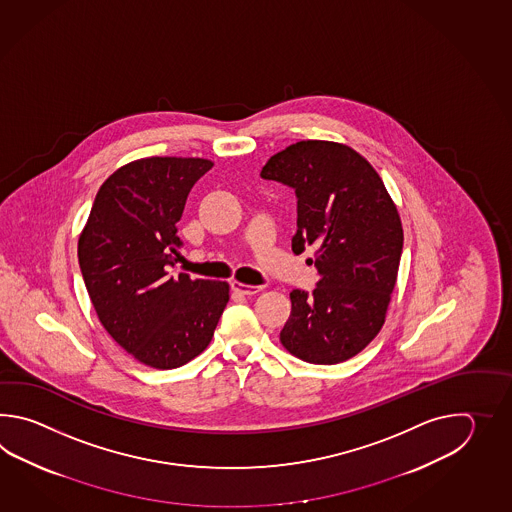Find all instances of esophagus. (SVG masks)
Segmentation results:
<instances>
[{
  "instance_id": "esophagus-1",
  "label": "esophagus",
  "mask_w": 512,
  "mask_h": 512,
  "mask_svg": "<svg viewBox=\"0 0 512 512\" xmlns=\"http://www.w3.org/2000/svg\"><path fill=\"white\" fill-rule=\"evenodd\" d=\"M263 287H256V285H247V283L232 282V291L243 294V296H254L260 293Z\"/></svg>"
}]
</instances>
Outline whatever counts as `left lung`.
Here are the masks:
<instances>
[{
  "label": "left lung",
  "mask_w": 512,
  "mask_h": 512,
  "mask_svg": "<svg viewBox=\"0 0 512 512\" xmlns=\"http://www.w3.org/2000/svg\"><path fill=\"white\" fill-rule=\"evenodd\" d=\"M263 179L294 188V254L313 251L318 283L294 289L280 342L311 364L355 357L379 335L397 282L403 223L382 183L359 152L333 141H300L274 153Z\"/></svg>",
  "instance_id": "obj_1"
}]
</instances>
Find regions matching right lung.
<instances>
[{"instance_id":"1","label":"right lung","mask_w":512,"mask_h":512,"mask_svg":"<svg viewBox=\"0 0 512 512\" xmlns=\"http://www.w3.org/2000/svg\"><path fill=\"white\" fill-rule=\"evenodd\" d=\"M201 157H144L102 183L78 238L91 304L111 338L133 359L172 370L207 349L229 302V283L168 274L181 241L175 223Z\"/></svg>"}]
</instances>
